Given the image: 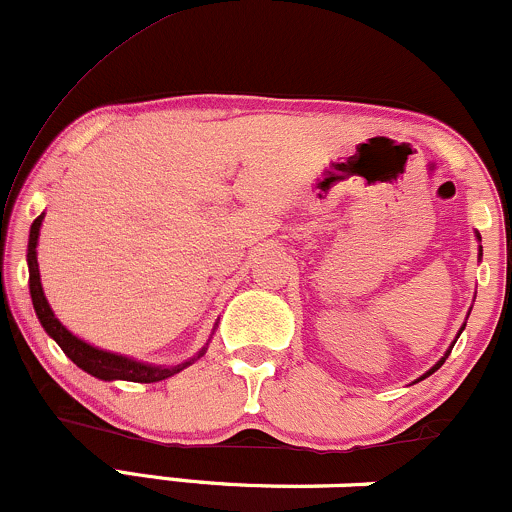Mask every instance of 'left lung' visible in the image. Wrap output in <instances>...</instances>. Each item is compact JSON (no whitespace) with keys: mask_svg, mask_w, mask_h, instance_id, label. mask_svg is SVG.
<instances>
[{"mask_svg":"<svg viewBox=\"0 0 512 512\" xmlns=\"http://www.w3.org/2000/svg\"><path fill=\"white\" fill-rule=\"evenodd\" d=\"M477 240H479V243H481V236H479V231H477ZM481 255H484V250H481V245H479V260H481ZM474 298H477V293H474ZM469 313H472V308H469ZM469 313H467V317H469ZM464 325H467V320H464L462 322V327H460V332H457V337H460V334H462V330H464ZM457 337H455V342H457ZM455 342H452L450 346H448V351H445V354L443 356H440V361H436V366H431V368H428L426 370V373L424 375H421V378H416L414 380V383H419V380H424V378H428V375H433V373H436V370L440 368V366H443V363H445V358H448L450 356V351H452V346H455Z\"/></svg>","mask_w":512,"mask_h":512,"instance_id":"obj_1","label":"left lung"}]
</instances>
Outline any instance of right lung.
Segmentation results:
<instances>
[{"mask_svg": "<svg viewBox=\"0 0 512 512\" xmlns=\"http://www.w3.org/2000/svg\"><path fill=\"white\" fill-rule=\"evenodd\" d=\"M43 219H45V211L33 221L31 236H28L26 262H28V286H31L33 310H35V315H38L43 330L48 332L57 344H60V349L69 358H72L76 366H79L81 370H86V373L93 375V378L105 380V383H110V380H127V383H161V380L170 378V375L180 373V370L192 366L199 356H204V351H207L209 344L202 346V351H197V356L175 363V366H156V363L137 361V358H132V356L115 354V351H105V349H101V346L88 344L81 337H76L74 332H69L67 327L57 320L55 313H52L48 298H45L43 284H40L38 250L35 248H38V236H40V226H43Z\"/></svg>", "mask_w": 512, "mask_h": 512, "instance_id": "add662e5", "label": "right lung"}]
</instances>
